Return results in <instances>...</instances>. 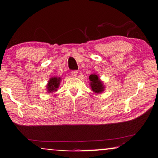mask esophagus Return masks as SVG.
I'll use <instances>...</instances> for the list:
<instances>
[{
    "label": "esophagus",
    "instance_id": "34e87169",
    "mask_svg": "<svg viewBox=\"0 0 158 158\" xmlns=\"http://www.w3.org/2000/svg\"><path fill=\"white\" fill-rule=\"evenodd\" d=\"M77 74H78L77 70H73L72 72H71V75H72L73 77H76L77 75Z\"/></svg>",
    "mask_w": 158,
    "mask_h": 158
}]
</instances>
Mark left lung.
Wrapping results in <instances>:
<instances>
[{
	"instance_id": "1",
	"label": "left lung",
	"mask_w": 158,
	"mask_h": 158,
	"mask_svg": "<svg viewBox=\"0 0 158 158\" xmlns=\"http://www.w3.org/2000/svg\"><path fill=\"white\" fill-rule=\"evenodd\" d=\"M89 81H90V87L92 88V90L97 94L101 93L102 92L104 91V85L103 83L102 82L99 77L96 74H92V75H89Z\"/></svg>"
}]
</instances>
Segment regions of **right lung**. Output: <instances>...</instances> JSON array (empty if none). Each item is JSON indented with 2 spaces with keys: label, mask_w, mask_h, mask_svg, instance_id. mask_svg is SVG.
<instances>
[{
  "label": "right lung",
  "mask_w": 158,
  "mask_h": 158,
  "mask_svg": "<svg viewBox=\"0 0 158 158\" xmlns=\"http://www.w3.org/2000/svg\"><path fill=\"white\" fill-rule=\"evenodd\" d=\"M61 81L60 77H51L49 80L47 85H46V89L48 92H52L57 91L59 86H60Z\"/></svg>",
  "instance_id": "1"
}]
</instances>
